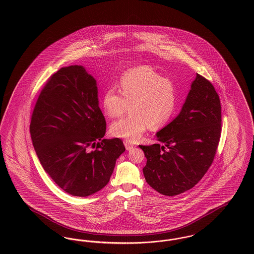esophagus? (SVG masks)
<instances>
[{"label": "esophagus", "instance_id": "34e87169", "mask_svg": "<svg viewBox=\"0 0 254 254\" xmlns=\"http://www.w3.org/2000/svg\"><path fill=\"white\" fill-rule=\"evenodd\" d=\"M124 144H125V146H126L127 150H131L133 147H135V145H133L132 143H131L129 140H125Z\"/></svg>", "mask_w": 254, "mask_h": 254}]
</instances>
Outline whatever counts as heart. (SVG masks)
Returning a JSON list of instances; mask_svg holds the SVG:
<instances>
[{"label":"heart","mask_w":254,"mask_h":254,"mask_svg":"<svg viewBox=\"0 0 254 254\" xmlns=\"http://www.w3.org/2000/svg\"><path fill=\"white\" fill-rule=\"evenodd\" d=\"M119 91L109 87L102 97V108L109 118H119L128 108L130 114L110 127L112 135L137 141L147 127L158 129L171 119L177 105V87L150 66H139L124 73Z\"/></svg>","instance_id":"obj_1"}]
</instances>
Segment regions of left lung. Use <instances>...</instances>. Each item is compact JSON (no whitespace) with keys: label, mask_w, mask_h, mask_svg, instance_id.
I'll list each match as a JSON object with an SVG mask.
<instances>
[{"label":"left lung","mask_w":254,"mask_h":254,"mask_svg":"<svg viewBox=\"0 0 254 254\" xmlns=\"http://www.w3.org/2000/svg\"><path fill=\"white\" fill-rule=\"evenodd\" d=\"M221 104L212 84L200 74L191 84L179 115L158 131V144L145 152V181L159 193H183L211 166L221 136Z\"/></svg>","instance_id":"8db88e82"}]
</instances>
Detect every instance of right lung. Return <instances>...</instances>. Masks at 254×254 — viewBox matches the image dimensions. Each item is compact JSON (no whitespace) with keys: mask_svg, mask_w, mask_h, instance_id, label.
Instances as JSON below:
<instances>
[{"mask_svg":"<svg viewBox=\"0 0 254 254\" xmlns=\"http://www.w3.org/2000/svg\"><path fill=\"white\" fill-rule=\"evenodd\" d=\"M106 128L96 80L82 65L62 67L49 78L29 127L46 172L63 190L79 197L102 190L126 150L121 139H103Z\"/></svg>","mask_w":254,"mask_h":254,"instance_id":"1","label":"right lung"}]
</instances>
